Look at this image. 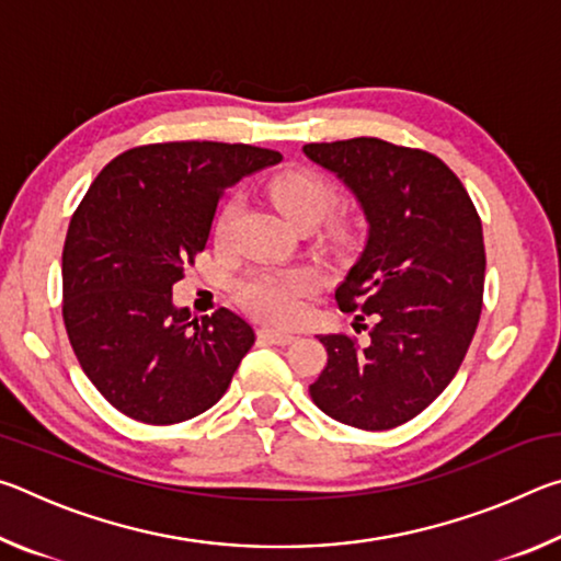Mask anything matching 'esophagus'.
I'll use <instances>...</instances> for the list:
<instances>
[{
	"mask_svg": "<svg viewBox=\"0 0 561 561\" xmlns=\"http://www.w3.org/2000/svg\"><path fill=\"white\" fill-rule=\"evenodd\" d=\"M260 339L277 346H289L291 341H297L294 334H287V331H274V329H260Z\"/></svg>",
	"mask_w": 561,
	"mask_h": 561,
	"instance_id": "34e87169",
	"label": "esophagus"
}]
</instances>
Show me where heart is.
<instances>
[{"instance_id": "heart-1", "label": "heart", "mask_w": 561, "mask_h": 561, "mask_svg": "<svg viewBox=\"0 0 561 561\" xmlns=\"http://www.w3.org/2000/svg\"><path fill=\"white\" fill-rule=\"evenodd\" d=\"M270 197L291 225H317L334 210L336 190L324 178L309 170H289L270 183ZM234 215L230 203L217 217L215 234L225 237ZM314 279L304 270H257L240 282L237 299L242 307L274 327H289L304 314V299L309 297Z\"/></svg>"}]
</instances>
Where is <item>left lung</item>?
<instances>
[{
  "instance_id": "1",
  "label": "left lung",
  "mask_w": 561,
  "mask_h": 561,
  "mask_svg": "<svg viewBox=\"0 0 561 561\" xmlns=\"http://www.w3.org/2000/svg\"><path fill=\"white\" fill-rule=\"evenodd\" d=\"M304 153L336 173L366 215L364 252L336 301L356 321L374 319L360 324L366 344L344 331L319 336L329 358L311 401L351 428H396L445 391L468 354L485 284L480 215L428 150L351 138Z\"/></svg>"
}]
</instances>
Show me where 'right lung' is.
Returning <instances> with one entry per match:
<instances>
[{"instance_id": "add662e5", "label": "right lung", "mask_w": 561, "mask_h": 561, "mask_svg": "<svg viewBox=\"0 0 561 561\" xmlns=\"http://www.w3.org/2000/svg\"><path fill=\"white\" fill-rule=\"evenodd\" d=\"M279 160L215 140L138 146L113 158L76 207L61 257L66 334L123 415L173 425L225 396L254 331L225 307L190 319L173 284L205 250L225 190Z\"/></svg>"}]
</instances>
